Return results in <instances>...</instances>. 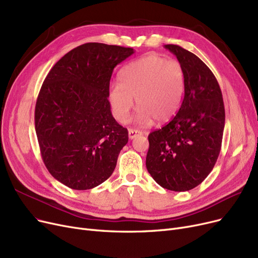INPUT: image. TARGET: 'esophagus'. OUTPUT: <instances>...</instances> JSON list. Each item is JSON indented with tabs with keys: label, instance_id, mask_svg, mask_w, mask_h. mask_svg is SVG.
<instances>
[{
	"label": "esophagus",
	"instance_id": "obj_1",
	"mask_svg": "<svg viewBox=\"0 0 258 258\" xmlns=\"http://www.w3.org/2000/svg\"><path fill=\"white\" fill-rule=\"evenodd\" d=\"M142 135V132L139 130H135V128H130L128 130V137L130 139H134L137 136Z\"/></svg>",
	"mask_w": 258,
	"mask_h": 258
}]
</instances>
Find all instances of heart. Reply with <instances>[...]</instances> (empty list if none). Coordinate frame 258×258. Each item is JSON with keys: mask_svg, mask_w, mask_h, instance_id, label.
Listing matches in <instances>:
<instances>
[{"mask_svg": "<svg viewBox=\"0 0 258 258\" xmlns=\"http://www.w3.org/2000/svg\"><path fill=\"white\" fill-rule=\"evenodd\" d=\"M185 92V72L176 60L150 54L124 67L119 85L112 86L108 100L112 114L125 123L135 99L137 121L149 125L153 120L167 122L178 110Z\"/></svg>", "mask_w": 258, "mask_h": 258, "instance_id": "heart-1", "label": "heart"}]
</instances>
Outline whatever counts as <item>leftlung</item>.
I'll list each match as a JSON object with an SVG mask.
<instances>
[{"label":"left lung","mask_w":258,"mask_h":258,"mask_svg":"<svg viewBox=\"0 0 258 258\" xmlns=\"http://www.w3.org/2000/svg\"><path fill=\"white\" fill-rule=\"evenodd\" d=\"M185 72V94L168 124L149 135L146 165L163 188L187 191L211 173L221 150L225 110L222 92L211 69L197 55L166 44Z\"/></svg>","instance_id":"left-lung-1"}]
</instances>
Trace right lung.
Masks as SVG:
<instances>
[{
	"instance_id": "add662e5",
	"label": "right lung",
	"mask_w": 258,
	"mask_h": 258,
	"mask_svg": "<svg viewBox=\"0 0 258 258\" xmlns=\"http://www.w3.org/2000/svg\"><path fill=\"white\" fill-rule=\"evenodd\" d=\"M132 47L89 42L57 61L41 86L35 128L51 175L71 189L87 190L113 172L128 132L114 120L109 82Z\"/></svg>"
}]
</instances>
